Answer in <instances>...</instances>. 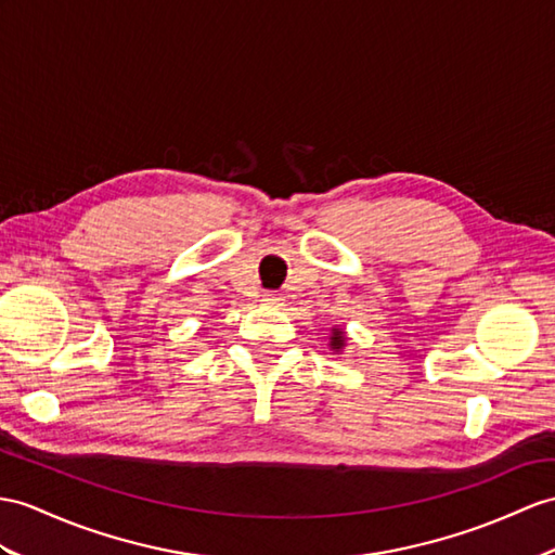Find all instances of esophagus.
<instances>
[{"label":"esophagus","instance_id":"obj_1","mask_svg":"<svg viewBox=\"0 0 555 555\" xmlns=\"http://www.w3.org/2000/svg\"><path fill=\"white\" fill-rule=\"evenodd\" d=\"M263 301H266L268 306H280L285 299H282V296L275 294V292H266V294H263Z\"/></svg>","mask_w":555,"mask_h":555}]
</instances>
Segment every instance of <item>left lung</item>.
I'll list each match as a JSON object with an SVG mask.
<instances>
[{"instance_id": "1", "label": "left lung", "mask_w": 555, "mask_h": 555, "mask_svg": "<svg viewBox=\"0 0 555 555\" xmlns=\"http://www.w3.org/2000/svg\"><path fill=\"white\" fill-rule=\"evenodd\" d=\"M344 346V332L334 330V336H332V348H341Z\"/></svg>"}]
</instances>
